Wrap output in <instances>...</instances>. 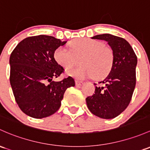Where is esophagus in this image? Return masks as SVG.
<instances>
[{
	"label": "esophagus",
	"instance_id": "obj_1",
	"mask_svg": "<svg viewBox=\"0 0 150 150\" xmlns=\"http://www.w3.org/2000/svg\"><path fill=\"white\" fill-rule=\"evenodd\" d=\"M83 81H80V80H75V85H76L77 86H81V85L83 84Z\"/></svg>",
	"mask_w": 150,
	"mask_h": 150
}]
</instances>
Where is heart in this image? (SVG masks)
<instances>
[{"instance_id":"heart-1","label":"heart","mask_w":150,"mask_h":150,"mask_svg":"<svg viewBox=\"0 0 150 150\" xmlns=\"http://www.w3.org/2000/svg\"><path fill=\"white\" fill-rule=\"evenodd\" d=\"M68 46L70 50L64 47L57 48L54 57L65 70L76 65L80 59L81 65L67 71V74L71 76L78 79H100L111 70L113 50L100 41L91 38H78L69 42Z\"/></svg>"}]
</instances>
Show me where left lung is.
<instances>
[{"mask_svg": "<svg viewBox=\"0 0 150 150\" xmlns=\"http://www.w3.org/2000/svg\"><path fill=\"white\" fill-rule=\"evenodd\" d=\"M108 42L113 52L109 74L96 86L95 93L86 98L88 109L96 116L110 119L121 113L130 103L136 86L137 57L123 38L104 34L92 37Z\"/></svg>", "mask_w": 150, "mask_h": 150, "instance_id": "8db88e82", "label": "left lung"}]
</instances>
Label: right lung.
Listing matches in <instances>:
<instances>
[{"label": "right lung", "mask_w": 150, "mask_h": 150, "mask_svg": "<svg viewBox=\"0 0 150 150\" xmlns=\"http://www.w3.org/2000/svg\"><path fill=\"white\" fill-rule=\"evenodd\" d=\"M66 43L51 36H34L23 39L11 54L13 93L20 109L31 117L42 119L54 114L67 88L75 86L70 76L52 80L64 70L54 59V52Z\"/></svg>", "instance_id": "add662e5"}]
</instances>
